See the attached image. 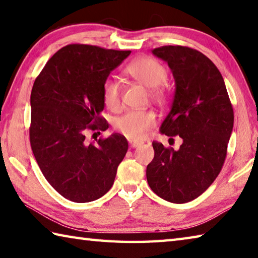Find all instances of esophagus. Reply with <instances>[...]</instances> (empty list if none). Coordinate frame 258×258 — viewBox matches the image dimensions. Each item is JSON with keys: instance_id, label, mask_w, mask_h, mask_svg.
Instances as JSON below:
<instances>
[{"instance_id": "34e87169", "label": "esophagus", "mask_w": 258, "mask_h": 258, "mask_svg": "<svg viewBox=\"0 0 258 258\" xmlns=\"http://www.w3.org/2000/svg\"><path fill=\"white\" fill-rule=\"evenodd\" d=\"M142 144H143V142H140V141L130 140V146H131V148H138V146H141Z\"/></svg>"}]
</instances>
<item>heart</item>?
I'll return each instance as SVG.
<instances>
[{
    "label": "heart",
    "instance_id": "1",
    "mask_svg": "<svg viewBox=\"0 0 258 258\" xmlns=\"http://www.w3.org/2000/svg\"><path fill=\"white\" fill-rule=\"evenodd\" d=\"M125 74L136 82L151 88V96L155 99L165 97L163 83L168 77L164 66L151 57L134 60L125 68ZM103 100L106 107L116 112L122 105V89L114 79H106L103 85ZM156 123V116L152 110H130L115 122L116 130L133 140H142L148 136L150 130Z\"/></svg>",
    "mask_w": 258,
    "mask_h": 258
}]
</instances>
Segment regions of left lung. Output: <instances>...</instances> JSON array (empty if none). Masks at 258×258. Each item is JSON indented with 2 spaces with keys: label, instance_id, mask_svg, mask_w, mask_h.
<instances>
[{
  "label": "left lung",
  "instance_id": "1",
  "mask_svg": "<svg viewBox=\"0 0 258 258\" xmlns=\"http://www.w3.org/2000/svg\"><path fill=\"white\" fill-rule=\"evenodd\" d=\"M152 52L168 62L175 80L172 107L161 133L179 135L183 143L174 151L154 141L146 179L162 199L189 203L209 188L223 168L234 126L233 106L223 76L204 53L182 45H163Z\"/></svg>",
  "mask_w": 258,
  "mask_h": 258
}]
</instances>
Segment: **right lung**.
Listing matches in <instances>:
<instances>
[{"label":"right lung","mask_w":258,"mask_h":258,"mask_svg":"<svg viewBox=\"0 0 258 258\" xmlns=\"http://www.w3.org/2000/svg\"><path fill=\"white\" fill-rule=\"evenodd\" d=\"M131 51L89 44L58 50L34 80L30 143L52 188L74 203H89L112 188L127 152L125 136L87 143L88 131H106L103 85ZM100 134V132H97Z\"/></svg>","instance_id":"obj_1"}]
</instances>
